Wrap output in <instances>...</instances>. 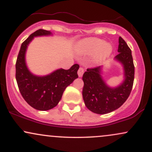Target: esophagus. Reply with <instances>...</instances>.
Masks as SVG:
<instances>
[{"label": "esophagus", "instance_id": "obj_1", "mask_svg": "<svg viewBox=\"0 0 152 152\" xmlns=\"http://www.w3.org/2000/svg\"><path fill=\"white\" fill-rule=\"evenodd\" d=\"M83 72H84V70H83V68L80 67L79 69H78V76H79V77H81V76H83Z\"/></svg>", "mask_w": 152, "mask_h": 152}]
</instances>
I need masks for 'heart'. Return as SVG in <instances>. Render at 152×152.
Masks as SVG:
<instances>
[{"instance_id":"b5f03b06","label":"heart","mask_w":152,"mask_h":152,"mask_svg":"<svg viewBox=\"0 0 152 152\" xmlns=\"http://www.w3.org/2000/svg\"><path fill=\"white\" fill-rule=\"evenodd\" d=\"M78 50L83 54L91 55L95 53V59L101 61L109 56L112 51V47L109 43H104L99 38H91L84 40L79 44Z\"/></svg>"}]
</instances>
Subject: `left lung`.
<instances>
[{"mask_svg":"<svg viewBox=\"0 0 152 152\" xmlns=\"http://www.w3.org/2000/svg\"><path fill=\"white\" fill-rule=\"evenodd\" d=\"M118 54L115 58L124 66L125 79L121 85L111 88L101 76L102 66L87 69L83 75L82 91L85 105L92 112L105 114L118 109L129 96L134 79V65L132 50L121 37L118 38Z\"/></svg>","mask_w":152,"mask_h":152,"instance_id":"left-lung-1","label":"left lung"}]
</instances>
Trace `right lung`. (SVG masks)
Wrapping results in <instances>:
<instances>
[{"label": "right lung", "instance_id": "1", "mask_svg": "<svg viewBox=\"0 0 152 152\" xmlns=\"http://www.w3.org/2000/svg\"><path fill=\"white\" fill-rule=\"evenodd\" d=\"M51 32L39 29L22 43L15 64V78L23 98L31 106L40 111L53 109L61 99L68 86L78 78V64L69 69H58L49 75L37 76L32 74L26 64L25 54L28 45L36 36H48Z\"/></svg>", "mask_w": 152, "mask_h": 152}]
</instances>
